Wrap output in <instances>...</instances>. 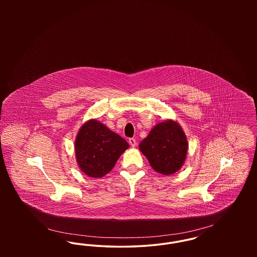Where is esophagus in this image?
<instances>
[{"mask_svg":"<svg viewBox=\"0 0 257 257\" xmlns=\"http://www.w3.org/2000/svg\"><path fill=\"white\" fill-rule=\"evenodd\" d=\"M129 144L132 147H135L137 146V141L135 139H129Z\"/></svg>","mask_w":257,"mask_h":257,"instance_id":"esophagus-1","label":"esophagus"}]
</instances>
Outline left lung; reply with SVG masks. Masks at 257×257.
<instances>
[{
	"mask_svg": "<svg viewBox=\"0 0 257 257\" xmlns=\"http://www.w3.org/2000/svg\"><path fill=\"white\" fill-rule=\"evenodd\" d=\"M140 150L154 171L170 175L181 169L188 143L181 127L172 120L157 124L140 144Z\"/></svg>",
	"mask_w": 257,
	"mask_h": 257,
	"instance_id": "obj_1",
	"label": "left lung"
}]
</instances>
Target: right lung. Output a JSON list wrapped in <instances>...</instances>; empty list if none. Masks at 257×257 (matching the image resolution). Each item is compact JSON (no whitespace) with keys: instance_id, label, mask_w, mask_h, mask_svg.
I'll return each instance as SVG.
<instances>
[{"instance_id":"1","label":"right lung","mask_w":257,"mask_h":257,"mask_svg":"<svg viewBox=\"0 0 257 257\" xmlns=\"http://www.w3.org/2000/svg\"><path fill=\"white\" fill-rule=\"evenodd\" d=\"M128 147V143L119 135L97 120L85 123L75 141L76 159L80 169L94 178L110 172Z\"/></svg>"}]
</instances>
